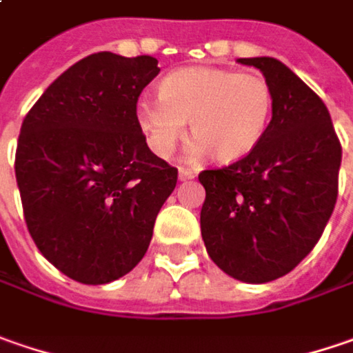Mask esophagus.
Wrapping results in <instances>:
<instances>
[{
    "label": "esophagus",
    "mask_w": 353,
    "mask_h": 353,
    "mask_svg": "<svg viewBox=\"0 0 353 353\" xmlns=\"http://www.w3.org/2000/svg\"><path fill=\"white\" fill-rule=\"evenodd\" d=\"M195 177V172L188 170V168H179V179L185 181V179H193Z\"/></svg>",
    "instance_id": "1"
}]
</instances>
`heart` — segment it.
<instances>
[{
	"label": "heart",
	"instance_id": "1",
	"mask_svg": "<svg viewBox=\"0 0 353 353\" xmlns=\"http://www.w3.org/2000/svg\"><path fill=\"white\" fill-rule=\"evenodd\" d=\"M270 114L272 90L261 74L219 67L172 70L161 79L160 97L136 104L138 126L161 158L174 154L192 120L190 158L211 152L217 161L241 160L261 144Z\"/></svg>",
	"mask_w": 353,
	"mask_h": 353
}]
</instances>
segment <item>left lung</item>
<instances>
[{"label": "left lung", "mask_w": 353, "mask_h": 353, "mask_svg": "<svg viewBox=\"0 0 353 353\" xmlns=\"http://www.w3.org/2000/svg\"><path fill=\"white\" fill-rule=\"evenodd\" d=\"M263 72L272 118L253 152L203 170L201 237L229 276L263 284L288 274L314 249L338 197L342 146L328 108L272 57L239 59Z\"/></svg>", "instance_id": "obj_1"}]
</instances>
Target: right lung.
Segmentation results:
<instances>
[{
  "mask_svg": "<svg viewBox=\"0 0 353 353\" xmlns=\"http://www.w3.org/2000/svg\"><path fill=\"white\" fill-rule=\"evenodd\" d=\"M158 59L88 54L27 112L15 177L27 229L69 279L106 284L146 254L177 170L146 144L136 104Z\"/></svg>",
  "mask_w": 353,
  "mask_h": 353,
  "instance_id": "obj_1",
  "label": "right lung"
}]
</instances>
